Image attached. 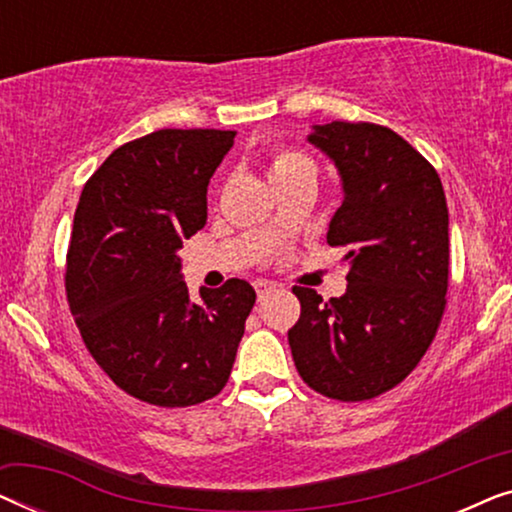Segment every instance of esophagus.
Returning a JSON list of instances; mask_svg holds the SVG:
<instances>
[{"mask_svg": "<svg viewBox=\"0 0 512 512\" xmlns=\"http://www.w3.org/2000/svg\"><path fill=\"white\" fill-rule=\"evenodd\" d=\"M256 286V293H258V300H263L265 296H270V293L272 291H275L277 289V286L275 284H272V282H263V279H261V282H256L254 284Z\"/></svg>", "mask_w": 512, "mask_h": 512, "instance_id": "esophagus-1", "label": "esophagus"}]
</instances>
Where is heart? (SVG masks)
<instances>
[{"mask_svg":"<svg viewBox=\"0 0 512 512\" xmlns=\"http://www.w3.org/2000/svg\"><path fill=\"white\" fill-rule=\"evenodd\" d=\"M268 177L275 188L293 184V181H312V184H317L319 165L303 149H296V146H275L270 153Z\"/></svg>","mask_w":512,"mask_h":512,"instance_id":"heart-1","label":"heart"}]
</instances>
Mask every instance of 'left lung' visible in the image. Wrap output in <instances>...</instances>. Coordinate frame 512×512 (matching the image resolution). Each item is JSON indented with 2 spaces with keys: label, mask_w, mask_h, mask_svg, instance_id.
Instances as JSON below:
<instances>
[{
  "label": "left lung",
  "mask_w": 512,
  "mask_h": 512,
  "mask_svg": "<svg viewBox=\"0 0 512 512\" xmlns=\"http://www.w3.org/2000/svg\"><path fill=\"white\" fill-rule=\"evenodd\" d=\"M310 142L338 165L345 200L326 240L345 247V296L293 286L298 375L321 396L359 403L401 384L436 338L450 286V219L429 160L375 123L317 125Z\"/></svg>",
  "instance_id": "obj_1"
}]
</instances>
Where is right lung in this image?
I'll use <instances>...</instances> for the list:
<instances>
[{
  "mask_svg": "<svg viewBox=\"0 0 512 512\" xmlns=\"http://www.w3.org/2000/svg\"><path fill=\"white\" fill-rule=\"evenodd\" d=\"M235 130L165 128L118 146L83 186L65 293L83 345L125 394L158 408L226 387L256 291L244 279L191 303L179 249L207 221V184Z\"/></svg>",
  "mask_w": 512,
  "mask_h": 512,
  "instance_id": "1",
  "label": "right lung"
}]
</instances>
